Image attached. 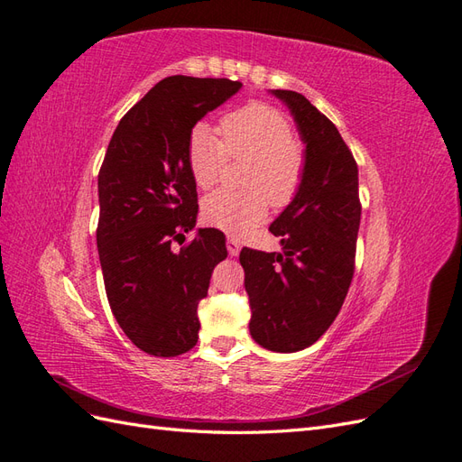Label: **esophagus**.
Returning a JSON list of instances; mask_svg holds the SVG:
<instances>
[{
    "mask_svg": "<svg viewBox=\"0 0 462 462\" xmlns=\"http://www.w3.org/2000/svg\"><path fill=\"white\" fill-rule=\"evenodd\" d=\"M240 242L238 240H236V238H232V236H230V238L226 240V250H228V254L230 255H238L240 254Z\"/></svg>",
    "mask_w": 462,
    "mask_h": 462,
    "instance_id": "esophagus-1",
    "label": "esophagus"
}]
</instances>
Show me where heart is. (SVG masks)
Here are the masks:
<instances>
[{"label":"heart","instance_id":"obj_1","mask_svg":"<svg viewBox=\"0 0 462 462\" xmlns=\"http://www.w3.org/2000/svg\"><path fill=\"white\" fill-rule=\"evenodd\" d=\"M220 136L199 123L187 142V163L199 189L217 185L228 156L250 160V191H217L203 200V218L224 232L244 234L267 217L269 203L287 207L304 177V150L292 138L289 118L265 103H252L220 121Z\"/></svg>","mask_w":462,"mask_h":462}]
</instances>
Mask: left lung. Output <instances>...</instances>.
Listing matches in <instances>:
<instances>
[{"mask_svg":"<svg viewBox=\"0 0 462 462\" xmlns=\"http://www.w3.org/2000/svg\"><path fill=\"white\" fill-rule=\"evenodd\" d=\"M287 105L304 142L299 193L271 224L282 252L244 247L250 334L259 346L294 353L332 326L355 271L361 222L359 171L336 125L297 91L271 89Z\"/></svg>","mask_w":462,"mask_h":462,"instance_id":"1","label":"left lung"}]
</instances>
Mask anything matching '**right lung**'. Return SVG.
<instances>
[{"instance_id": "1", "label": "right lung", "mask_w": 462, "mask_h": 462, "mask_svg": "<svg viewBox=\"0 0 462 462\" xmlns=\"http://www.w3.org/2000/svg\"><path fill=\"white\" fill-rule=\"evenodd\" d=\"M242 88L224 78L170 76L115 128L99 170L97 252L115 320L153 357H175L199 339L197 306L226 238L199 228L197 183L187 163L193 126Z\"/></svg>"}]
</instances>
